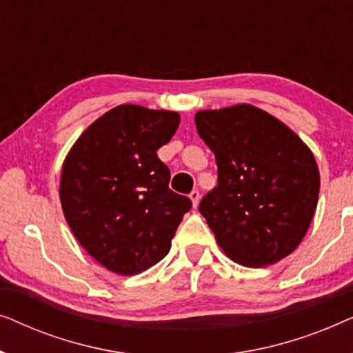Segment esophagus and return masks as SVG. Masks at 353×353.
Returning <instances> with one entry per match:
<instances>
[{"mask_svg": "<svg viewBox=\"0 0 353 353\" xmlns=\"http://www.w3.org/2000/svg\"><path fill=\"white\" fill-rule=\"evenodd\" d=\"M190 199H191V202H192V207H197V204H199V199H201V194H199V191L197 190H192L191 191V194H190Z\"/></svg>", "mask_w": 353, "mask_h": 353, "instance_id": "34e87169", "label": "esophagus"}]
</instances>
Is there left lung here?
<instances>
[{
	"label": "left lung",
	"instance_id": "left-lung-1",
	"mask_svg": "<svg viewBox=\"0 0 353 353\" xmlns=\"http://www.w3.org/2000/svg\"><path fill=\"white\" fill-rule=\"evenodd\" d=\"M194 122L219 167V185L202 197L199 212L226 257L259 268L292 254L320 192L310 148L252 104L197 110Z\"/></svg>",
	"mask_w": 353,
	"mask_h": 353
}]
</instances>
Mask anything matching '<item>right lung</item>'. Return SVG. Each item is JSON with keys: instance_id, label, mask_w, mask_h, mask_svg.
<instances>
[{"instance_id": "add662e5", "label": "right lung", "mask_w": 353, "mask_h": 353, "mask_svg": "<svg viewBox=\"0 0 353 353\" xmlns=\"http://www.w3.org/2000/svg\"><path fill=\"white\" fill-rule=\"evenodd\" d=\"M180 125L175 110L120 104L72 144L61 170L64 216L81 248L115 274H138L165 257L191 201L168 188L157 149Z\"/></svg>"}]
</instances>
